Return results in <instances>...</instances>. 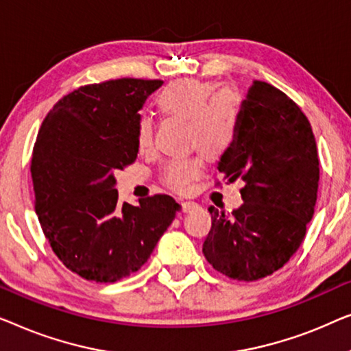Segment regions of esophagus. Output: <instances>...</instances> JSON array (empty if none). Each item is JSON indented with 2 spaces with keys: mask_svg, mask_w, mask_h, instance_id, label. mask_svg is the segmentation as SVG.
I'll list each match as a JSON object with an SVG mask.
<instances>
[{
  "mask_svg": "<svg viewBox=\"0 0 351 351\" xmlns=\"http://www.w3.org/2000/svg\"><path fill=\"white\" fill-rule=\"evenodd\" d=\"M181 206H182V211H184V213H189V211H192L197 206V204L195 202H191V200H186V202H182L181 204Z\"/></svg>",
  "mask_w": 351,
  "mask_h": 351,
  "instance_id": "esophagus-1",
  "label": "esophagus"
}]
</instances>
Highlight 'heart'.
Instances as JSON below:
<instances>
[{"instance_id":"obj_1","label":"heart","mask_w":351,"mask_h":351,"mask_svg":"<svg viewBox=\"0 0 351 351\" xmlns=\"http://www.w3.org/2000/svg\"><path fill=\"white\" fill-rule=\"evenodd\" d=\"M156 106L162 114L187 121V141L202 154L215 159L229 149L239 132V100L230 90L215 92V86L197 79L170 82L156 95ZM152 145V125L147 117L136 124V146L141 152ZM197 159L171 160L164 167V181L170 187L184 191L199 175Z\"/></svg>"}]
</instances>
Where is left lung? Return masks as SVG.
<instances>
[{
	"instance_id": "obj_1",
	"label": "left lung",
	"mask_w": 351,
	"mask_h": 351,
	"mask_svg": "<svg viewBox=\"0 0 351 351\" xmlns=\"http://www.w3.org/2000/svg\"><path fill=\"white\" fill-rule=\"evenodd\" d=\"M239 117L235 141L218 170L227 184L241 181L243 205L230 216L211 206L202 251L218 272L254 281L283 267L304 241L317 204L319 162L308 119L270 84L253 82Z\"/></svg>"
}]
</instances>
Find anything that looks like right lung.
I'll list each match as a JSON object with an SVG mask.
<instances>
[{"label":"right lung","mask_w":351,"mask_h":351,"mask_svg":"<svg viewBox=\"0 0 351 351\" xmlns=\"http://www.w3.org/2000/svg\"><path fill=\"white\" fill-rule=\"evenodd\" d=\"M164 81L79 87L49 111L32 157L34 206L53 253L88 281L114 283L146 263L181 205L167 194L119 204L114 171L135 162L138 111Z\"/></svg>","instance_id":"1"}]
</instances>
